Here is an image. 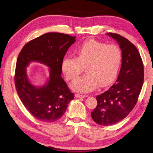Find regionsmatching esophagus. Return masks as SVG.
I'll list each match as a JSON object with an SVG mask.
<instances>
[{
    "label": "esophagus",
    "instance_id": "34e87169",
    "mask_svg": "<svg viewBox=\"0 0 153 153\" xmlns=\"http://www.w3.org/2000/svg\"><path fill=\"white\" fill-rule=\"evenodd\" d=\"M86 96H83V95H80V94H75V97L76 98H85Z\"/></svg>",
    "mask_w": 153,
    "mask_h": 153
}]
</instances>
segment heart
Segmentation results:
<instances>
[{
  "label": "heart",
  "instance_id": "obj_1",
  "mask_svg": "<svg viewBox=\"0 0 153 153\" xmlns=\"http://www.w3.org/2000/svg\"><path fill=\"white\" fill-rule=\"evenodd\" d=\"M122 52L115 45L95 39L86 40L78 47L76 57L65 56L62 70L66 79L74 80L85 70L86 73L74 80L71 88L78 92H89L99 85L105 87L116 79L122 62Z\"/></svg>",
  "mask_w": 153,
  "mask_h": 153
}]
</instances>
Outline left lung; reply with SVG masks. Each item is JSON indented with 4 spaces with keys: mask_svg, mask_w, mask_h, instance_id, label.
<instances>
[{
    "mask_svg": "<svg viewBox=\"0 0 153 153\" xmlns=\"http://www.w3.org/2000/svg\"><path fill=\"white\" fill-rule=\"evenodd\" d=\"M119 45L122 64L116 83L96 97L97 105L91 112L94 122L111 126L126 117L136 104L143 84V64L137 49L126 39L116 33H107Z\"/></svg>",
    "mask_w": 153,
    "mask_h": 153,
    "instance_id": "1",
    "label": "left lung"
}]
</instances>
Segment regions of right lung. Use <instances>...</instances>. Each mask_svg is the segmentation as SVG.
<instances>
[{
	"mask_svg": "<svg viewBox=\"0 0 153 153\" xmlns=\"http://www.w3.org/2000/svg\"><path fill=\"white\" fill-rule=\"evenodd\" d=\"M76 36L59 33L44 34L27 42L20 52L14 76L17 92L25 108L37 119L53 123L62 117L73 100L67 84L61 76L62 62ZM32 62L49 68V78L41 87L30 82L26 67Z\"/></svg>",
	"mask_w": 153,
	"mask_h": 153,
	"instance_id": "1",
	"label": "right lung"
}]
</instances>
